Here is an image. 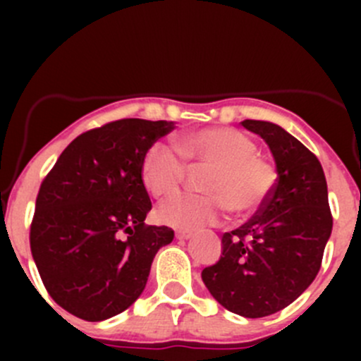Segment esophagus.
<instances>
[{
    "instance_id": "obj_1",
    "label": "esophagus",
    "mask_w": 361,
    "mask_h": 361,
    "mask_svg": "<svg viewBox=\"0 0 361 361\" xmlns=\"http://www.w3.org/2000/svg\"><path fill=\"white\" fill-rule=\"evenodd\" d=\"M190 238H192L190 231H178L176 232V239H181V241H183V239H190Z\"/></svg>"
}]
</instances>
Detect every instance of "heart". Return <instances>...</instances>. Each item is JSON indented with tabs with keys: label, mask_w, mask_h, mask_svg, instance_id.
Instances as JSON below:
<instances>
[{
	"label": "heart",
	"mask_w": 361,
	"mask_h": 361,
	"mask_svg": "<svg viewBox=\"0 0 361 361\" xmlns=\"http://www.w3.org/2000/svg\"><path fill=\"white\" fill-rule=\"evenodd\" d=\"M257 143L234 127H207L183 134L176 148L154 143L141 159V183L155 199L174 194L187 176V164L207 166L206 194H180L157 209L159 221L173 228L195 231L213 225L225 209L234 216L257 213L274 190L278 171L257 154Z\"/></svg>",
	"instance_id": "b5f03b06"
}]
</instances>
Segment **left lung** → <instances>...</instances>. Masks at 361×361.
I'll return each instance as SVG.
<instances>
[{
  "label": "left lung",
  "mask_w": 361,
  "mask_h": 361,
  "mask_svg": "<svg viewBox=\"0 0 361 361\" xmlns=\"http://www.w3.org/2000/svg\"><path fill=\"white\" fill-rule=\"evenodd\" d=\"M241 123L269 145L278 180L245 225L225 232L220 260L204 269L202 281L231 312L264 318L292 304L314 281L334 220L318 157L276 123Z\"/></svg>",
  "instance_id": "1"
}]
</instances>
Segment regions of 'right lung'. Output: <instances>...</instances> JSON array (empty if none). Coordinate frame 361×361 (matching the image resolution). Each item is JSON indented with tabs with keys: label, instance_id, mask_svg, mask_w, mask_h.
Listing matches in <instances>:
<instances>
[{
	"label": "right lung",
	"instance_id": "obj_1",
	"mask_svg": "<svg viewBox=\"0 0 361 361\" xmlns=\"http://www.w3.org/2000/svg\"><path fill=\"white\" fill-rule=\"evenodd\" d=\"M174 129L122 118L80 134L42 181L29 243L47 292L85 322L120 314L143 293L152 262L174 232L145 225V152Z\"/></svg>",
	"mask_w": 361,
	"mask_h": 361
}]
</instances>
